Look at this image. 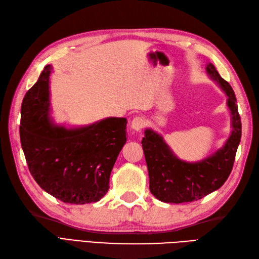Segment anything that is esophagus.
<instances>
[{"label":"esophagus","instance_id":"1","mask_svg":"<svg viewBox=\"0 0 259 259\" xmlns=\"http://www.w3.org/2000/svg\"><path fill=\"white\" fill-rule=\"evenodd\" d=\"M145 125V119L143 117H136L132 119L131 128L136 131H140Z\"/></svg>","mask_w":259,"mask_h":259}]
</instances>
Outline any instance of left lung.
<instances>
[{
    "label": "left lung",
    "instance_id": "obj_1",
    "mask_svg": "<svg viewBox=\"0 0 259 259\" xmlns=\"http://www.w3.org/2000/svg\"><path fill=\"white\" fill-rule=\"evenodd\" d=\"M205 70L228 96L231 135L223 148L201 161L188 163L180 160L171 152L162 136L152 129L145 130L141 143L149 171L150 191L163 202L183 203L199 200L220 188L233 167L242 135L236 97L231 85L220 76L213 64L208 63Z\"/></svg>",
    "mask_w": 259,
    "mask_h": 259
}]
</instances>
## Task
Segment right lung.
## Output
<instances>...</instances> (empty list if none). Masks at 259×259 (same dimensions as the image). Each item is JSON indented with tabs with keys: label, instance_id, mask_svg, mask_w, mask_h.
Instances as JSON below:
<instances>
[{
	"label": "right lung",
	"instance_id": "1",
	"mask_svg": "<svg viewBox=\"0 0 259 259\" xmlns=\"http://www.w3.org/2000/svg\"><path fill=\"white\" fill-rule=\"evenodd\" d=\"M46 65L22 103L19 136L31 176L45 191L65 203L96 202L109 189V177L127 141V119L109 117L68 129L51 121Z\"/></svg>",
	"mask_w": 259,
	"mask_h": 259
}]
</instances>
